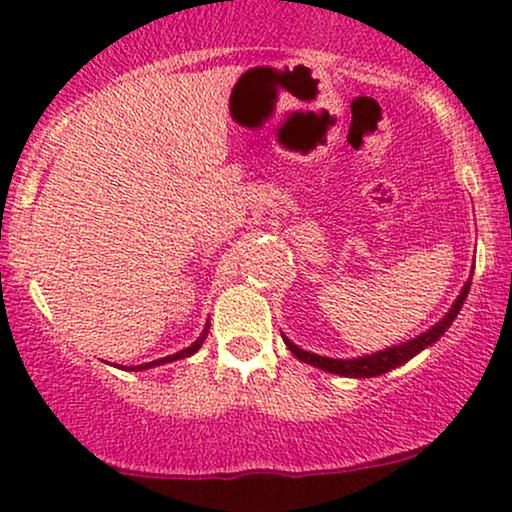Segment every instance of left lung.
Segmentation results:
<instances>
[{
    "instance_id": "8db88e82",
    "label": "left lung",
    "mask_w": 512,
    "mask_h": 512,
    "mask_svg": "<svg viewBox=\"0 0 512 512\" xmlns=\"http://www.w3.org/2000/svg\"><path fill=\"white\" fill-rule=\"evenodd\" d=\"M468 289H471V282L464 284V289L454 300L450 312L445 314L443 319L438 321L436 326H431L429 331L417 335V338H412L408 342H403V345H396V347H389L384 349V352H377V354H366V356H359V359H328V356H319V354H312V352H305V349H300L298 345H293V342L282 335L286 347L291 349V354L296 356V359L310 363V366H317L321 370H326V373H335V375H342V377H377L382 373H389L391 368L396 366H403L405 361H410L412 356L422 352L429 345H433L440 335H443L447 328L452 326V321L457 319V314L461 310V305H464V300L468 296Z\"/></svg>"
}]
</instances>
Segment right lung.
<instances>
[{
	"label": "right lung",
	"instance_id": "add662e5",
	"mask_svg": "<svg viewBox=\"0 0 512 512\" xmlns=\"http://www.w3.org/2000/svg\"><path fill=\"white\" fill-rule=\"evenodd\" d=\"M207 331H209V326H205V331H202V335L198 340L193 342L191 347H186V349H181V352H177V354H170V356H165V359H158V361H149V363H142V366H135V368H130V370H146V368H156V366H160V363H170V361H179V359H186V356H191V354H195L198 352V349L202 347V342H205V338H207ZM128 370V368H125Z\"/></svg>",
	"mask_w": 512,
	"mask_h": 512
}]
</instances>
